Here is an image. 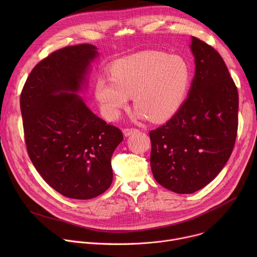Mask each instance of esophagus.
<instances>
[{"label":"esophagus","instance_id":"34e87169","mask_svg":"<svg viewBox=\"0 0 257 257\" xmlns=\"http://www.w3.org/2000/svg\"><path fill=\"white\" fill-rule=\"evenodd\" d=\"M139 130L137 128H134V127H131V128H124L123 129V133L125 136H129L131 134H134L135 132H138Z\"/></svg>","mask_w":257,"mask_h":257}]
</instances>
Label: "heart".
<instances>
[{"mask_svg":"<svg viewBox=\"0 0 257 257\" xmlns=\"http://www.w3.org/2000/svg\"><path fill=\"white\" fill-rule=\"evenodd\" d=\"M111 78L96 79L94 93L103 115L115 120L132 96L138 115L153 121L171 117L186 94L190 68L179 56L143 51L122 58L111 66Z\"/></svg>","mask_w":257,"mask_h":257,"instance_id":"heart-1","label":"heart"}]
</instances>
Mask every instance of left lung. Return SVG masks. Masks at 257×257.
Here are the masks:
<instances>
[{
  "label": "left lung",
  "instance_id": "1",
  "mask_svg": "<svg viewBox=\"0 0 257 257\" xmlns=\"http://www.w3.org/2000/svg\"><path fill=\"white\" fill-rule=\"evenodd\" d=\"M195 75L187 99L150 132L151 167L165 188L193 193L211 182L232 155L238 131L239 95L222 56L192 38Z\"/></svg>",
  "mask_w": 257,
  "mask_h": 257
}]
</instances>
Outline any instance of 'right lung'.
I'll use <instances>...</instances> for the list:
<instances>
[{
	"label": "right lung",
	"instance_id": "add662e5",
	"mask_svg": "<svg viewBox=\"0 0 257 257\" xmlns=\"http://www.w3.org/2000/svg\"><path fill=\"white\" fill-rule=\"evenodd\" d=\"M95 56L88 44L55 51L34 66L20 95L30 161L52 188L74 199L96 197L111 186V158L123 140L119 128L75 94Z\"/></svg>",
	"mask_w": 257,
	"mask_h": 257
}]
</instances>
